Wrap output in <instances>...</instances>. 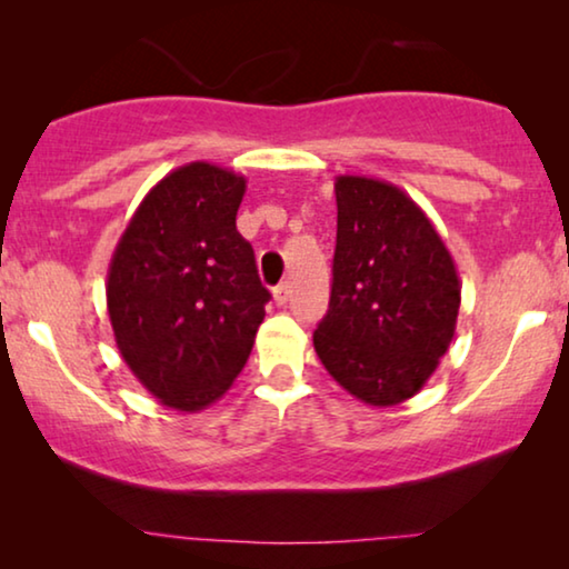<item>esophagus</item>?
<instances>
[{
    "mask_svg": "<svg viewBox=\"0 0 569 569\" xmlns=\"http://www.w3.org/2000/svg\"><path fill=\"white\" fill-rule=\"evenodd\" d=\"M287 300H290V284L282 282L274 287V302L277 306H287Z\"/></svg>",
    "mask_w": 569,
    "mask_h": 569,
    "instance_id": "1",
    "label": "esophagus"
}]
</instances>
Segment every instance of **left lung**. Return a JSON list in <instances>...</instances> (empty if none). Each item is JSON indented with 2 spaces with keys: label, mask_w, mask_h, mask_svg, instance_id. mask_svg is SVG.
<instances>
[{
  "label": "left lung",
  "mask_w": 569,
  "mask_h": 569,
  "mask_svg": "<svg viewBox=\"0 0 569 569\" xmlns=\"http://www.w3.org/2000/svg\"><path fill=\"white\" fill-rule=\"evenodd\" d=\"M331 300L313 333L329 376L370 407H396L448 352L461 308L453 256L399 186L337 176Z\"/></svg>",
  "instance_id": "obj_1"
}]
</instances>
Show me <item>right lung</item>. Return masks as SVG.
<instances>
[{"mask_svg": "<svg viewBox=\"0 0 569 569\" xmlns=\"http://www.w3.org/2000/svg\"><path fill=\"white\" fill-rule=\"evenodd\" d=\"M246 178L197 160L131 214L108 267L116 347L160 403L201 411L243 370L269 290L236 228Z\"/></svg>", "mask_w": 569, "mask_h": 569, "instance_id": "obj_1", "label": "right lung"}]
</instances>
